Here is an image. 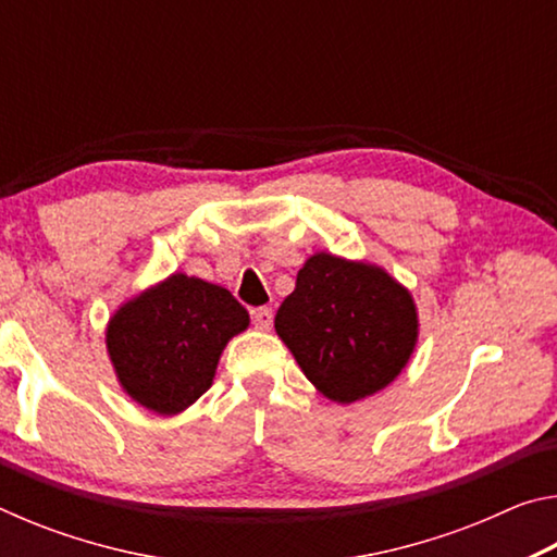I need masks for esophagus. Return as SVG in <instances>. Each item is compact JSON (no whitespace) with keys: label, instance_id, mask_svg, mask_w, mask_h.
<instances>
[{"label":"esophagus","instance_id":"1","mask_svg":"<svg viewBox=\"0 0 557 557\" xmlns=\"http://www.w3.org/2000/svg\"><path fill=\"white\" fill-rule=\"evenodd\" d=\"M252 324H256V329H260V332H268V329L272 326V309L258 307L256 312H252Z\"/></svg>","mask_w":557,"mask_h":557}]
</instances>
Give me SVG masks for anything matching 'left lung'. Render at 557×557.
Returning <instances> with one entry per match:
<instances>
[{
    "label": "left lung",
    "instance_id": "8db88e82",
    "mask_svg": "<svg viewBox=\"0 0 557 557\" xmlns=\"http://www.w3.org/2000/svg\"><path fill=\"white\" fill-rule=\"evenodd\" d=\"M282 342L326 398L354 403L388 385L418 338L412 297L363 262L319 252L275 314Z\"/></svg>",
    "mask_w": 557,
    "mask_h": 557
}]
</instances>
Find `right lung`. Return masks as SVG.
I'll return each instance as SVG.
<instances>
[{"instance_id":"obj_1","label":"right lung","mask_w":557,"mask_h":557,"mask_svg":"<svg viewBox=\"0 0 557 557\" xmlns=\"http://www.w3.org/2000/svg\"><path fill=\"white\" fill-rule=\"evenodd\" d=\"M248 322L228 289L172 275L110 319L108 351L132 398L174 414L211 388L221 351Z\"/></svg>"}]
</instances>
